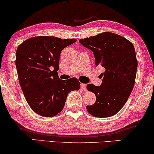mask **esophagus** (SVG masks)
Masks as SVG:
<instances>
[{"instance_id":"1","label":"esophagus","mask_w":154,"mask_h":154,"mask_svg":"<svg viewBox=\"0 0 154 154\" xmlns=\"http://www.w3.org/2000/svg\"><path fill=\"white\" fill-rule=\"evenodd\" d=\"M80 86L83 91H86V90H87V85H86L85 84H84V83H82V84L80 85Z\"/></svg>"}]
</instances>
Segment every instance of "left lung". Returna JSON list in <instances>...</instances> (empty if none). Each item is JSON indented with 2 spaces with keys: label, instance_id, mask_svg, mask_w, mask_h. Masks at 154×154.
Wrapping results in <instances>:
<instances>
[{
  "label": "left lung",
  "instance_id": "left-lung-1",
  "mask_svg": "<svg viewBox=\"0 0 154 154\" xmlns=\"http://www.w3.org/2000/svg\"><path fill=\"white\" fill-rule=\"evenodd\" d=\"M79 43L93 53L95 66L105 69L100 75V86L87 85L88 91L96 95V101L87 106L90 114L97 117H109L124 106L135 84L137 61L134 45L119 35L103 32L80 39Z\"/></svg>",
  "mask_w": 154,
  "mask_h": 154
}]
</instances>
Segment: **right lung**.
<instances>
[{"label": "right lung", "instance_id": "add662e5", "mask_svg": "<svg viewBox=\"0 0 154 154\" xmlns=\"http://www.w3.org/2000/svg\"><path fill=\"white\" fill-rule=\"evenodd\" d=\"M77 40L39 36L24 41L16 53V67L19 84L30 108L45 117L62 111L67 95L78 91V79H60L57 71L61 51Z\"/></svg>", "mask_w": 154, "mask_h": 154}]
</instances>
